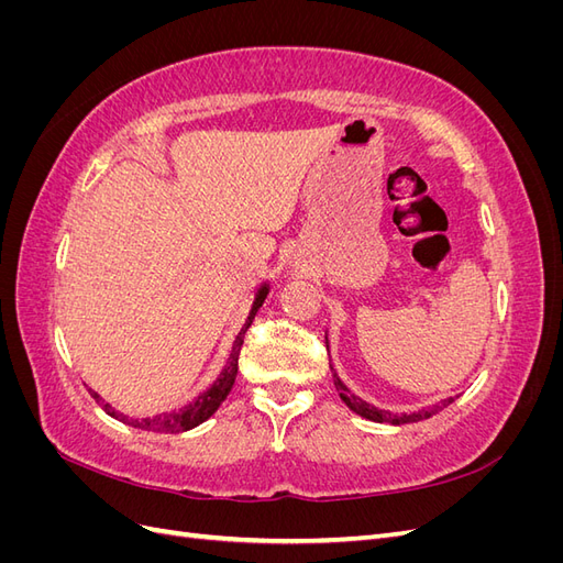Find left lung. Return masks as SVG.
<instances>
[{
	"instance_id": "1",
	"label": "left lung",
	"mask_w": 563,
	"mask_h": 563,
	"mask_svg": "<svg viewBox=\"0 0 563 563\" xmlns=\"http://www.w3.org/2000/svg\"><path fill=\"white\" fill-rule=\"evenodd\" d=\"M327 347H329V340H327ZM329 366H331V373H333V385H335V389H338V395H340V399H343L345 404H347V408L350 411H354L356 416H362V418H366V420H373V422H389V424H406V422H418V420H424V418H432L434 413H439V411H444V408L449 406V404H453L455 401V397H449V399H444L441 404H434V406H430V408H420V411H416V413H389V411H383V408H376V406H371V404H366L364 399H360L354 395V391L338 378V373H335V368H333V364H331V356H329Z\"/></svg>"
}]
</instances>
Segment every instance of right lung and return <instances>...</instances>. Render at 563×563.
Returning a JSON list of instances; mask_svg holds the SVG:
<instances>
[{
  "instance_id": "add662e5",
  "label": "right lung",
  "mask_w": 563,
  "mask_h": 563,
  "mask_svg": "<svg viewBox=\"0 0 563 563\" xmlns=\"http://www.w3.org/2000/svg\"><path fill=\"white\" fill-rule=\"evenodd\" d=\"M267 291H269L267 284H263L258 288V294H255V300L251 305V312L246 317V323H244L242 331L236 333V338H234V343H232V350H230V356H228L223 371H220V376L213 380V385L207 391H201V395L195 397L190 404H185L180 408H174V411L150 416V418H129L124 413H119L117 408H112L103 397L98 395V391L89 389V395L100 406H103V411L108 416H112L114 420L124 422V424H131V428L147 430V432H166V434H178V432H187V430L197 428V424H201L203 420H209L218 411V406L223 404L225 397L230 395V389H232L234 378H236V368H240L236 364H240V352H242V345H244V335H246V331L251 327L255 312H258L261 305L265 302Z\"/></svg>"
}]
</instances>
